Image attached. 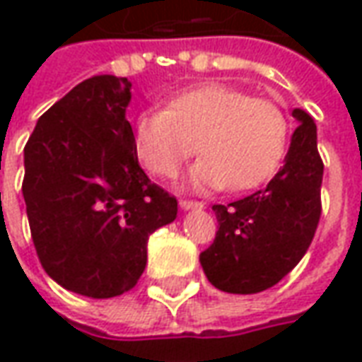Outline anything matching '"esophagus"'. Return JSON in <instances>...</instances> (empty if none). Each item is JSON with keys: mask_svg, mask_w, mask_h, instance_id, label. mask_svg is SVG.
<instances>
[{"mask_svg": "<svg viewBox=\"0 0 362 362\" xmlns=\"http://www.w3.org/2000/svg\"><path fill=\"white\" fill-rule=\"evenodd\" d=\"M182 209H204V204L197 199H180Z\"/></svg>", "mask_w": 362, "mask_h": 362, "instance_id": "obj_1", "label": "esophagus"}]
</instances>
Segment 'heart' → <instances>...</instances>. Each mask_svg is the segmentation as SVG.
Listing matches in <instances>:
<instances>
[{"instance_id":"b5f03b06","label":"heart","mask_w":362,"mask_h":362,"mask_svg":"<svg viewBox=\"0 0 362 362\" xmlns=\"http://www.w3.org/2000/svg\"><path fill=\"white\" fill-rule=\"evenodd\" d=\"M137 157L158 178H174L199 149L192 170L199 188L246 192L279 170L288 119L279 104L223 83H202L173 96L165 110H147L134 124Z\"/></svg>"}]
</instances>
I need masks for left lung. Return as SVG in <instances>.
<instances>
[{
    "label": "left lung",
    "instance_id": "left-lung-1",
    "mask_svg": "<svg viewBox=\"0 0 362 362\" xmlns=\"http://www.w3.org/2000/svg\"><path fill=\"white\" fill-rule=\"evenodd\" d=\"M285 165L266 188L227 205H213L217 233L199 262L213 287L252 295L277 285L308 250L322 215L324 163L316 124L304 110Z\"/></svg>",
    "mask_w": 362,
    "mask_h": 362
}]
</instances>
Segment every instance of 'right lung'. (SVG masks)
<instances>
[{"instance_id":"add662e5","label":"right lung","mask_w":362,"mask_h":362,"mask_svg":"<svg viewBox=\"0 0 362 362\" xmlns=\"http://www.w3.org/2000/svg\"><path fill=\"white\" fill-rule=\"evenodd\" d=\"M127 77L96 75L44 112L25 145L23 196L44 272L67 291L112 298L137 285L147 240L178 202L149 180L126 108Z\"/></svg>"}]
</instances>
